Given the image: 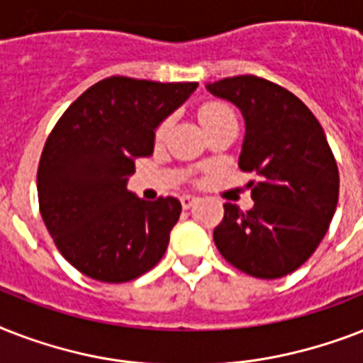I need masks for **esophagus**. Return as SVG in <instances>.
I'll list each match as a JSON object with an SVG mask.
<instances>
[{"label": "esophagus", "instance_id": "esophagus-1", "mask_svg": "<svg viewBox=\"0 0 363 363\" xmlns=\"http://www.w3.org/2000/svg\"><path fill=\"white\" fill-rule=\"evenodd\" d=\"M196 201H198V198H196V196H188V194L181 198V203H182V207H184V209H190V207H192Z\"/></svg>", "mask_w": 363, "mask_h": 363}]
</instances>
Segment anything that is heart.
<instances>
[{
	"label": "heart",
	"mask_w": 363,
	"mask_h": 363,
	"mask_svg": "<svg viewBox=\"0 0 363 363\" xmlns=\"http://www.w3.org/2000/svg\"><path fill=\"white\" fill-rule=\"evenodd\" d=\"M198 116H199V122L203 124L205 130H207V128H211V125L218 124V122L228 121V118H233L230 107L224 104H220V101H207V104H203L201 107H199ZM169 124H171L169 118H165L164 122H160V125L156 128V133H154L156 141H162V139H164L165 133H167V130H169Z\"/></svg>",
	"instance_id": "obj_1"
}]
</instances>
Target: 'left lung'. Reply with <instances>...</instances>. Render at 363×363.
Instances as JSON below:
<instances>
[{
	"mask_svg": "<svg viewBox=\"0 0 363 363\" xmlns=\"http://www.w3.org/2000/svg\"><path fill=\"white\" fill-rule=\"evenodd\" d=\"M245 118L239 167L254 207L224 205L213 239L226 262L256 279H281L303 265L326 235L339 198V171L320 122L286 88L254 75L207 84Z\"/></svg>",
	"mask_w": 363,
	"mask_h": 363,
	"instance_id": "1",
	"label": "left lung"
}]
</instances>
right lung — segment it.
<instances>
[{
	"label": "right lung",
	"mask_w": 363,
	"mask_h": 363,
	"mask_svg": "<svg viewBox=\"0 0 363 363\" xmlns=\"http://www.w3.org/2000/svg\"><path fill=\"white\" fill-rule=\"evenodd\" d=\"M196 88L109 77L81 94L50 131L37 169L39 211L62 256L82 275L133 281L165 254L181 201H145L125 184L135 160L152 154L160 122Z\"/></svg>",
	"instance_id": "add662e5"
}]
</instances>
